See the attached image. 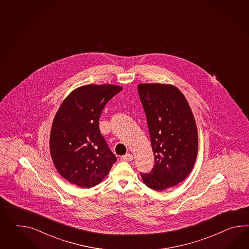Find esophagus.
I'll return each mask as SVG.
<instances>
[{"instance_id":"34e87169","label":"esophagus","mask_w":249,"mask_h":249,"mask_svg":"<svg viewBox=\"0 0 249 249\" xmlns=\"http://www.w3.org/2000/svg\"><path fill=\"white\" fill-rule=\"evenodd\" d=\"M122 160H123V161H127V162L132 161V160H133V156H132L131 154H126L125 156L122 157Z\"/></svg>"}]
</instances>
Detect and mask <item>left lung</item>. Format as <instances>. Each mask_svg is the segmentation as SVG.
Returning a JSON list of instances; mask_svg holds the SVG:
<instances>
[{
	"mask_svg": "<svg viewBox=\"0 0 249 249\" xmlns=\"http://www.w3.org/2000/svg\"><path fill=\"white\" fill-rule=\"evenodd\" d=\"M140 101L155 156L151 172L141 175L147 187L161 192L190 175L198 154V130L185 96L175 85L140 84Z\"/></svg>",
	"mask_w": 249,
	"mask_h": 249,
	"instance_id": "8db88e82",
	"label": "left lung"
}]
</instances>
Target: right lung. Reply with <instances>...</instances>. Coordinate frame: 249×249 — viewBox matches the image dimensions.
<instances>
[{
    "label": "right lung",
    "instance_id": "1",
    "mask_svg": "<svg viewBox=\"0 0 249 249\" xmlns=\"http://www.w3.org/2000/svg\"><path fill=\"white\" fill-rule=\"evenodd\" d=\"M122 90L114 85H87L71 91L52 123L49 147L55 169L81 188L103 181L117 161L101 135L99 119L104 106Z\"/></svg>",
    "mask_w": 249,
    "mask_h": 249
}]
</instances>
